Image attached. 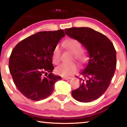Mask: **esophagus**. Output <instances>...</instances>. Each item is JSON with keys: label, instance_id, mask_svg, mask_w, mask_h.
Wrapping results in <instances>:
<instances>
[{"label": "esophagus", "instance_id": "1", "mask_svg": "<svg viewBox=\"0 0 127 127\" xmlns=\"http://www.w3.org/2000/svg\"><path fill=\"white\" fill-rule=\"evenodd\" d=\"M62 79H64V80H68V79H71V77H62Z\"/></svg>", "mask_w": 127, "mask_h": 127}]
</instances>
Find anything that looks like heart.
I'll return each mask as SVG.
<instances>
[{
    "label": "heart",
    "instance_id": "heart-1",
    "mask_svg": "<svg viewBox=\"0 0 127 127\" xmlns=\"http://www.w3.org/2000/svg\"><path fill=\"white\" fill-rule=\"evenodd\" d=\"M63 46L68 49L70 52L74 54V58L80 63H83L86 61L87 56L85 53L82 52V46L78 41L69 38L63 43ZM61 50L59 45H57L54 48L52 55V61L53 63L57 64L61 61ZM77 66L76 64H62L58 66L55 69V72L57 74L62 77H68L76 73L77 70Z\"/></svg>",
    "mask_w": 127,
    "mask_h": 127
}]
</instances>
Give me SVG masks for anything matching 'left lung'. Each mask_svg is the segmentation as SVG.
<instances>
[{
  "mask_svg": "<svg viewBox=\"0 0 127 127\" xmlns=\"http://www.w3.org/2000/svg\"><path fill=\"white\" fill-rule=\"evenodd\" d=\"M64 31L66 35L83 45L90 57L86 67L80 73V86L73 90L72 95L79 102L97 99L106 91L114 74L117 66L114 46L106 36L89 27H72Z\"/></svg>",
  "mask_w": 127,
  "mask_h": 127,
  "instance_id": "1",
  "label": "left lung"
}]
</instances>
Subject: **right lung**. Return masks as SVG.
Instances as JSON below:
<instances>
[{
  "label": "right lung",
  "mask_w": 127,
  "mask_h": 127,
  "mask_svg": "<svg viewBox=\"0 0 127 127\" xmlns=\"http://www.w3.org/2000/svg\"><path fill=\"white\" fill-rule=\"evenodd\" d=\"M64 36L63 30L39 32L22 40L13 49L9 71L16 86L26 97L33 101L46 98L52 94L56 82L62 79L53 74L51 55Z\"/></svg>",
  "instance_id": "obj_1"
}]
</instances>
